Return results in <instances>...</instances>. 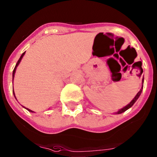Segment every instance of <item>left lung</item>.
Wrapping results in <instances>:
<instances>
[{
    "label": "left lung",
    "instance_id": "8db88e82",
    "mask_svg": "<svg viewBox=\"0 0 157 157\" xmlns=\"http://www.w3.org/2000/svg\"><path fill=\"white\" fill-rule=\"evenodd\" d=\"M142 72H143V70H142ZM143 84H144V77H143V79H142V86H141V90H140V91L138 92V93H137V95H135V98H133V99L131 101V102H130L129 104H128V105H127L126 106H125L124 108H121V109H120V110H119L117 112H116V113H114L115 114H120V113H123V112L126 111V110H128V108H131V107L133 105H134V104L135 103V101H136L138 100V98H139V96H140V95H141V92H142V90H143Z\"/></svg>",
    "mask_w": 157,
    "mask_h": 157
}]
</instances>
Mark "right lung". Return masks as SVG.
Segmentation results:
<instances>
[{
  "mask_svg": "<svg viewBox=\"0 0 157 157\" xmlns=\"http://www.w3.org/2000/svg\"><path fill=\"white\" fill-rule=\"evenodd\" d=\"M25 52H23V53L22 54V56H21L20 58H19V60H18V62H17V63H16V66H15V67H14V70H13V79H14V77H15V73H16V68H17V67H18V66H19V63H20V62H21V61H22V59L23 56H25ZM13 95H14V97H15V98H16V95H15V92H14V90H13ZM16 100H17V99H16ZM22 107H23V108H25L24 106H22ZM25 108L26 110H29V112H32V113H34V111H33V110H30V109H29V108Z\"/></svg>",
  "mask_w": 157,
  "mask_h": 157,
  "instance_id": "right-lung-1",
  "label": "right lung"
}]
</instances>
